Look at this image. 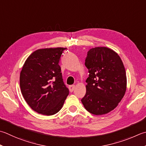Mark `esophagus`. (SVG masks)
<instances>
[{
  "mask_svg": "<svg viewBox=\"0 0 146 146\" xmlns=\"http://www.w3.org/2000/svg\"><path fill=\"white\" fill-rule=\"evenodd\" d=\"M75 85H70V86H69V90L71 92H73V90H75Z\"/></svg>",
  "mask_w": 146,
  "mask_h": 146,
  "instance_id": "obj_1",
  "label": "esophagus"
}]
</instances>
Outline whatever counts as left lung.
<instances>
[{"label": "left lung", "instance_id": "left-lung-1", "mask_svg": "<svg viewBox=\"0 0 146 146\" xmlns=\"http://www.w3.org/2000/svg\"><path fill=\"white\" fill-rule=\"evenodd\" d=\"M89 76L86 94L81 100L88 112L95 115L107 114L118 106L126 92L127 76L118 54L111 48H90L85 59Z\"/></svg>", "mask_w": 146, "mask_h": 146}]
</instances>
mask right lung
Masks as SVG:
<instances>
[{
  "label": "right lung",
  "instance_id": "1",
  "mask_svg": "<svg viewBox=\"0 0 146 146\" xmlns=\"http://www.w3.org/2000/svg\"><path fill=\"white\" fill-rule=\"evenodd\" d=\"M66 48H46L33 52L20 73L22 95L38 113L53 115L61 110L69 94L59 62Z\"/></svg>",
  "mask_w": 146,
  "mask_h": 146
}]
</instances>
